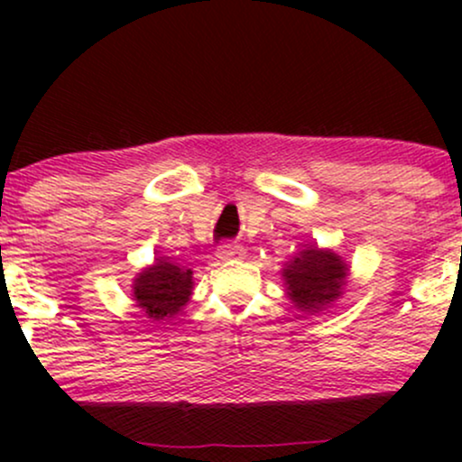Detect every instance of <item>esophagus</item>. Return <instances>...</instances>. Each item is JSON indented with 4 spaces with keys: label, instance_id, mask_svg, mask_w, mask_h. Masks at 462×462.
<instances>
[{
    "label": "esophagus",
    "instance_id": "1",
    "mask_svg": "<svg viewBox=\"0 0 462 462\" xmlns=\"http://www.w3.org/2000/svg\"><path fill=\"white\" fill-rule=\"evenodd\" d=\"M241 256H243V247L235 245V243H221V245L217 247V258H221V261H232V258H241Z\"/></svg>",
    "mask_w": 462,
    "mask_h": 462
}]
</instances>
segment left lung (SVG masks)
<instances>
[{
	"label": "left lung",
	"mask_w": 462,
	"mask_h": 462,
	"mask_svg": "<svg viewBox=\"0 0 462 462\" xmlns=\"http://www.w3.org/2000/svg\"><path fill=\"white\" fill-rule=\"evenodd\" d=\"M284 293L301 312H321L343 295L349 278V264L334 249L315 243L301 245L282 267Z\"/></svg>",
	"instance_id": "8db88e82"
}]
</instances>
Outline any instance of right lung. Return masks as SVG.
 <instances>
[{
	"mask_svg": "<svg viewBox=\"0 0 462 462\" xmlns=\"http://www.w3.org/2000/svg\"><path fill=\"white\" fill-rule=\"evenodd\" d=\"M193 272L169 258H156L136 273L132 300L152 321H171L184 310L193 295Z\"/></svg>",
	"mask_w": 462,
	"mask_h": 462,
	"instance_id": "right-lung-1",
	"label": "right lung"
}]
</instances>
